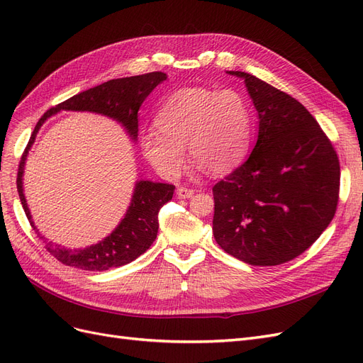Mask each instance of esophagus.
Returning a JSON list of instances; mask_svg holds the SVG:
<instances>
[{"mask_svg":"<svg viewBox=\"0 0 363 363\" xmlns=\"http://www.w3.org/2000/svg\"><path fill=\"white\" fill-rule=\"evenodd\" d=\"M194 194H195V191L191 188H186V186H180V188L177 189V195L180 196V199H191Z\"/></svg>","mask_w":363,"mask_h":363,"instance_id":"1","label":"esophagus"}]
</instances>
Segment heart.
I'll return each mask as SVG.
<instances>
[{"instance_id":"heart-1","label":"heart","mask_w":363,"mask_h":363,"mask_svg":"<svg viewBox=\"0 0 363 363\" xmlns=\"http://www.w3.org/2000/svg\"><path fill=\"white\" fill-rule=\"evenodd\" d=\"M157 128L140 136L145 159L163 177L177 179L191 157L212 174L233 169L250 145L251 111L233 89L183 87L171 94L156 115Z\"/></svg>"}]
</instances>
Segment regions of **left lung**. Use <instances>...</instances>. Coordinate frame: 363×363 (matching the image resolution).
<instances>
[{
	"label": "left lung",
	"instance_id": "left-lung-1",
	"mask_svg": "<svg viewBox=\"0 0 363 363\" xmlns=\"http://www.w3.org/2000/svg\"><path fill=\"white\" fill-rule=\"evenodd\" d=\"M228 74L245 82L259 136L250 157L213 186V236L250 265H280L309 248L333 219L339 159L300 101L251 74Z\"/></svg>",
	"mask_w": 363,
	"mask_h": 363
}]
</instances>
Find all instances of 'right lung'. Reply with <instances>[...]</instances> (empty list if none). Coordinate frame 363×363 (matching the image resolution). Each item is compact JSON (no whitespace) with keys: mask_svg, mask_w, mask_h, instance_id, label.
<instances>
[{"mask_svg":"<svg viewBox=\"0 0 363 363\" xmlns=\"http://www.w3.org/2000/svg\"><path fill=\"white\" fill-rule=\"evenodd\" d=\"M163 80H167V74L160 71L108 80L100 86L92 87V89L68 98L67 101L48 108L43 113L35 130H33L23 157H21L16 177L21 204L24 207L30 225L38 236H40L39 230L31 221V215L24 196L23 172L27 152L33 142H35L40 125L45 123V119L60 111H87L101 113L116 119L118 123L127 128L128 135L136 140L139 107L151 94V91ZM174 189V184L140 180L136 183L133 200H131L124 219L101 242L83 250L59 248L57 245H52V242H48L45 248L50 251L51 256L65 263V265L86 271H106L127 265L140 255H144L151 244L155 242L159 230V211L164 203H168L172 199Z\"/></svg>","mask_w":363,"mask_h":363,"instance_id":"right-lung-1","label":"right lung"}]
</instances>
